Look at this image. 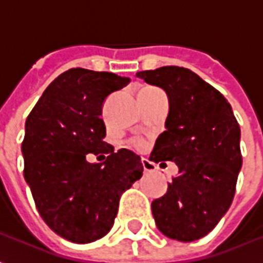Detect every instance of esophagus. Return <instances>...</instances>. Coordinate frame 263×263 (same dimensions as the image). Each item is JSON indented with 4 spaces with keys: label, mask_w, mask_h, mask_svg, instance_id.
Masks as SVG:
<instances>
[{
    "label": "esophagus",
    "mask_w": 263,
    "mask_h": 263,
    "mask_svg": "<svg viewBox=\"0 0 263 263\" xmlns=\"http://www.w3.org/2000/svg\"><path fill=\"white\" fill-rule=\"evenodd\" d=\"M142 166H143V169H145V172H154L155 171V165L151 162L149 159H145L143 158L142 159Z\"/></svg>",
    "instance_id": "esophagus-1"
}]
</instances>
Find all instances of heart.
Returning a JSON list of instances; mask_svg holds the SVG:
<instances>
[{"mask_svg":"<svg viewBox=\"0 0 263 263\" xmlns=\"http://www.w3.org/2000/svg\"><path fill=\"white\" fill-rule=\"evenodd\" d=\"M137 146H142V143H141V142H137Z\"/></svg>","mask_w":263,"mask_h":263,"instance_id":"heart-1","label":"heart"}]
</instances>
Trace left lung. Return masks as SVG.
I'll use <instances>...</instances> for the list:
<instances>
[{"instance_id": "8db88e82", "label": "left lung", "mask_w": 263, "mask_h": 263, "mask_svg": "<svg viewBox=\"0 0 263 263\" xmlns=\"http://www.w3.org/2000/svg\"><path fill=\"white\" fill-rule=\"evenodd\" d=\"M169 100L166 131L149 159L175 162L179 175L165 196L152 201L159 231L182 242L207 235L224 217L242 166L241 129L226 97L192 70L163 66L138 71Z\"/></svg>"}]
</instances>
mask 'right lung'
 I'll list each match as a JSON object with an SVG mask.
<instances>
[{"label": "right lung", "instance_id": "obj_1", "mask_svg": "<svg viewBox=\"0 0 263 263\" xmlns=\"http://www.w3.org/2000/svg\"><path fill=\"white\" fill-rule=\"evenodd\" d=\"M108 71L70 69L43 91L25 122L24 176L43 221L76 243L103 238L114 226L121 194L141 179V158L104 142L103 104L129 83ZM87 153L103 156L88 164Z\"/></svg>", "mask_w": 263, "mask_h": 263}]
</instances>
